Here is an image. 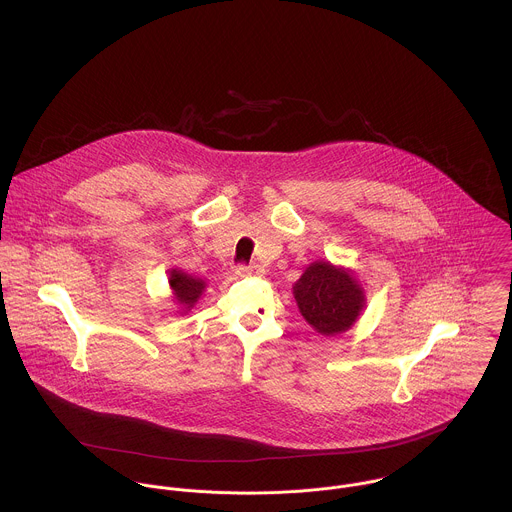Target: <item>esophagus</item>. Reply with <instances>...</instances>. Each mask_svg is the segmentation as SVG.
Instances as JSON below:
<instances>
[{"mask_svg":"<svg viewBox=\"0 0 512 512\" xmlns=\"http://www.w3.org/2000/svg\"><path fill=\"white\" fill-rule=\"evenodd\" d=\"M236 274H238L240 278H246V276H262L264 270H262V266H258V264H240V266H236Z\"/></svg>","mask_w":512,"mask_h":512,"instance_id":"1","label":"esophagus"}]
</instances>
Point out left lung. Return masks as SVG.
Listing matches in <instances>:
<instances>
[{"label": "left lung", "instance_id": "left-lung-1", "mask_svg": "<svg viewBox=\"0 0 512 512\" xmlns=\"http://www.w3.org/2000/svg\"><path fill=\"white\" fill-rule=\"evenodd\" d=\"M293 295L305 321L323 335L349 329L365 305L355 278L329 262L311 264L293 286Z\"/></svg>", "mask_w": 512, "mask_h": 512}]
</instances>
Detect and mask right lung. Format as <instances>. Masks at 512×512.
<instances>
[{"mask_svg": "<svg viewBox=\"0 0 512 512\" xmlns=\"http://www.w3.org/2000/svg\"><path fill=\"white\" fill-rule=\"evenodd\" d=\"M169 284H171V290H173L175 299L179 303L187 305V307H193V303L199 299V295L205 290V282L203 280L187 276L185 272H179V270L171 272Z\"/></svg>", "mask_w": 512, "mask_h": 512, "instance_id": "1", "label": "right lung"}]
</instances>
